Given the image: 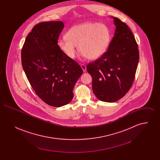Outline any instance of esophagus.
Returning a JSON list of instances; mask_svg holds the SVG:
<instances>
[{
    "label": "esophagus",
    "mask_w": 160,
    "mask_h": 160,
    "mask_svg": "<svg viewBox=\"0 0 160 160\" xmlns=\"http://www.w3.org/2000/svg\"><path fill=\"white\" fill-rule=\"evenodd\" d=\"M80 67H82V68L83 69V72H86V67L85 66V65L82 63V64H80Z\"/></svg>",
    "instance_id": "34e87169"
}]
</instances>
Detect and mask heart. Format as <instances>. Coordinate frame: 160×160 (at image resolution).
<instances>
[{
    "label": "heart",
    "mask_w": 160,
    "mask_h": 160,
    "mask_svg": "<svg viewBox=\"0 0 160 160\" xmlns=\"http://www.w3.org/2000/svg\"><path fill=\"white\" fill-rule=\"evenodd\" d=\"M110 38V31L106 25L86 22L71 28L66 33V38L58 41V46L70 59L74 58L78 46L83 56L95 60L106 53Z\"/></svg>",
    "instance_id": "1"
}]
</instances>
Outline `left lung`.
<instances>
[{"mask_svg":"<svg viewBox=\"0 0 160 160\" xmlns=\"http://www.w3.org/2000/svg\"><path fill=\"white\" fill-rule=\"evenodd\" d=\"M112 18L116 29L107 51L87 66L95 95L108 102L117 101L129 91L139 60L137 42L128 26L117 17Z\"/></svg>","mask_w":160,"mask_h":160,"instance_id":"left-lung-1","label":"left lung"}]
</instances>
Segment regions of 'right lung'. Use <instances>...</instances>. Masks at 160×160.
I'll return each instance as SVG.
<instances>
[{"mask_svg":"<svg viewBox=\"0 0 160 160\" xmlns=\"http://www.w3.org/2000/svg\"><path fill=\"white\" fill-rule=\"evenodd\" d=\"M64 24L46 22L35 25L25 39L22 63L32 88L50 106L67 105L73 98V88L83 70L66 56L58 44Z\"/></svg>","mask_w":160,"mask_h":160,"instance_id":"add662e5","label":"right lung"}]
</instances>
